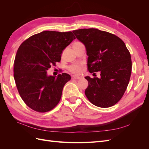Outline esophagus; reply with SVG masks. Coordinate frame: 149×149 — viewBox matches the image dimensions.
Instances as JSON below:
<instances>
[{"instance_id": "34e87169", "label": "esophagus", "mask_w": 149, "mask_h": 149, "mask_svg": "<svg viewBox=\"0 0 149 149\" xmlns=\"http://www.w3.org/2000/svg\"><path fill=\"white\" fill-rule=\"evenodd\" d=\"M72 78L74 79H80L81 77H79V76H73V77H72Z\"/></svg>"}]
</instances>
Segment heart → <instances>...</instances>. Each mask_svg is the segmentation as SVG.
Segmentation results:
<instances>
[{"instance_id": "b5f03b06", "label": "heart", "mask_w": 149, "mask_h": 149, "mask_svg": "<svg viewBox=\"0 0 149 149\" xmlns=\"http://www.w3.org/2000/svg\"><path fill=\"white\" fill-rule=\"evenodd\" d=\"M79 43H81V42H74L73 43V46L76 45H78ZM81 65H78V64H75V65H71L69 67V70L70 71H71V73H74V74H79L81 71Z\"/></svg>"}]
</instances>
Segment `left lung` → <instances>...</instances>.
I'll list each match as a JSON object with an SVG mask.
<instances>
[{
	"instance_id": "1",
	"label": "left lung",
	"mask_w": 149,
	"mask_h": 149,
	"mask_svg": "<svg viewBox=\"0 0 149 149\" xmlns=\"http://www.w3.org/2000/svg\"><path fill=\"white\" fill-rule=\"evenodd\" d=\"M73 32L86 49L89 73H101L100 78L85 77L88 81L86 96L97 107L114 106L123 96L131 74L128 49L120 38L105 31L83 29Z\"/></svg>"
}]
</instances>
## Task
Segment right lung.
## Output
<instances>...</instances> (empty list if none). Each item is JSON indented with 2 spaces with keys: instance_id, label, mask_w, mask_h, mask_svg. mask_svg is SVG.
<instances>
[{
  "instance_id": "add662e5",
  "label": "right lung",
  "mask_w": 149,
  "mask_h": 149,
  "mask_svg": "<svg viewBox=\"0 0 149 149\" xmlns=\"http://www.w3.org/2000/svg\"><path fill=\"white\" fill-rule=\"evenodd\" d=\"M76 37L71 31H43L22 43L13 64V77L22 100L38 112L51 111L60 102L63 88L71 79L67 73L48 76L47 70L60 62L63 50Z\"/></svg>"
}]
</instances>
